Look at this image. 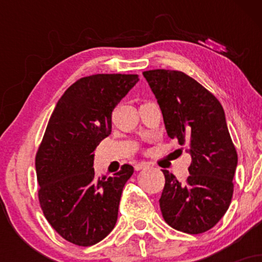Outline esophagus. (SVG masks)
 Here are the masks:
<instances>
[{
    "label": "esophagus",
    "instance_id": "esophagus-1",
    "mask_svg": "<svg viewBox=\"0 0 262 262\" xmlns=\"http://www.w3.org/2000/svg\"><path fill=\"white\" fill-rule=\"evenodd\" d=\"M149 165L146 164V162H139V164H135V166H134V169L137 170V171H140V170H143V169H146V167H148Z\"/></svg>",
    "mask_w": 262,
    "mask_h": 262
}]
</instances>
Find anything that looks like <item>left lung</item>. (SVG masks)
I'll return each mask as SVG.
<instances>
[{
	"label": "left lung",
	"mask_w": 262,
	"mask_h": 262,
	"mask_svg": "<svg viewBox=\"0 0 262 262\" xmlns=\"http://www.w3.org/2000/svg\"><path fill=\"white\" fill-rule=\"evenodd\" d=\"M158 100L171 139L188 146L187 181L162 170L160 209L165 222L187 234L209 230L225 214L233 197L237 155L222 104L208 90L181 71H144Z\"/></svg>",
	"instance_id": "1"
}]
</instances>
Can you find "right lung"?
Wrapping results in <instances>:
<instances>
[{"instance_id":"add662e5","label":"right lung","mask_w":262,"mask_h":262,"mask_svg":"<svg viewBox=\"0 0 262 262\" xmlns=\"http://www.w3.org/2000/svg\"><path fill=\"white\" fill-rule=\"evenodd\" d=\"M139 81L138 75L82 77L56 103L35 158L39 202L65 240L97 244L112 231L124 185L133 175L123 165L112 176H95V149L112 132V111Z\"/></svg>"}]
</instances>
